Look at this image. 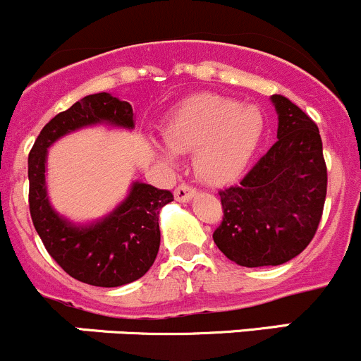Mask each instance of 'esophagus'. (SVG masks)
Masks as SVG:
<instances>
[{
    "label": "esophagus",
    "instance_id": "1",
    "mask_svg": "<svg viewBox=\"0 0 361 361\" xmlns=\"http://www.w3.org/2000/svg\"><path fill=\"white\" fill-rule=\"evenodd\" d=\"M195 195V188L190 187V185L187 183H181L178 185L176 190H174V197H176V201L180 202H188L192 197Z\"/></svg>",
    "mask_w": 361,
    "mask_h": 361
}]
</instances>
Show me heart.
Segmentation results:
<instances>
[{
    "mask_svg": "<svg viewBox=\"0 0 361 361\" xmlns=\"http://www.w3.org/2000/svg\"><path fill=\"white\" fill-rule=\"evenodd\" d=\"M265 133V116L255 104L221 94H197L185 101L164 127L167 147L178 154L195 152V171L204 181L227 183L243 173ZM166 160L174 155L157 147Z\"/></svg>",
    "mask_w": 361,
    "mask_h": 361,
    "instance_id": "heart-1",
    "label": "heart"
}]
</instances>
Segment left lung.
Returning <instances> with one entry per match:
<instances>
[{"instance_id": "obj_1", "label": "left lung", "mask_w": 361, "mask_h": 361, "mask_svg": "<svg viewBox=\"0 0 361 361\" xmlns=\"http://www.w3.org/2000/svg\"><path fill=\"white\" fill-rule=\"evenodd\" d=\"M278 141L235 187L220 190L224 220L218 250L243 267L281 265L302 253L318 231L326 197L319 129L288 97H271Z\"/></svg>"}]
</instances>
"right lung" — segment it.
Here are the masks:
<instances>
[{"label":"right lung","mask_w":361,"mask_h":361,"mask_svg":"<svg viewBox=\"0 0 361 361\" xmlns=\"http://www.w3.org/2000/svg\"><path fill=\"white\" fill-rule=\"evenodd\" d=\"M103 122L133 129V106L108 92L90 94L43 127L27 159L29 213L64 272L87 285L113 288L136 281L154 265L160 246L159 213L174 197L169 190L136 181L126 201L96 224L73 225L54 211L47 197V150L64 134Z\"/></svg>","instance_id":"1"}]
</instances>
